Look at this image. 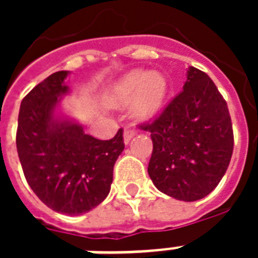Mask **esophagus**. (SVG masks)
<instances>
[{"instance_id":"obj_1","label":"esophagus","mask_w":258,"mask_h":258,"mask_svg":"<svg viewBox=\"0 0 258 258\" xmlns=\"http://www.w3.org/2000/svg\"><path fill=\"white\" fill-rule=\"evenodd\" d=\"M134 135H135V131H134L131 127H125L124 128V134H123V138H124V143L125 145H128L130 141L133 139Z\"/></svg>"}]
</instances>
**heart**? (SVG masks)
Here are the masks:
<instances>
[{
    "mask_svg": "<svg viewBox=\"0 0 258 258\" xmlns=\"http://www.w3.org/2000/svg\"><path fill=\"white\" fill-rule=\"evenodd\" d=\"M167 93V83L159 74L134 71L113 87L107 97L109 104H120L134 97L133 112L137 117H150L158 112Z\"/></svg>",
    "mask_w": 258,
    "mask_h": 258,
    "instance_id": "heart-1",
    "label": "heart"
}]
</instances>
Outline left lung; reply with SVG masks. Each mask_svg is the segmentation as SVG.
I'll use <instances>...</instances> for the list:
<instances>
[{"label":"left lung","mask_w":258,"mask_h":258,"mask_svg":"<svg viewBox=\"0 0 258 258\" xmlns=\"http://www.w3.org/2000/svg\"><path fill=\"white\" fill-rule=\"evenodd\" d=\"M139 128L151 133L150 178L175 200L204 198L228 170L234 145L228 104L212 79L194 67L183 89Z\"/></svg>","instance_id":"obj_1"}]
</instances>
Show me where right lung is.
Listing matches in <instances>:
<instances>
[{
  "label": "right lung",
  "instance_id": "right-lung-1",
  "mask_svg": "<svg viewBox=\"0 0 258 258\" xmlns=\"http://www.w3.org/2000/svg\"><path fill=\"white\" fill-rule=\"evenodd\" d=\"M67 75L54 72L22 99L16 145L34 194L54 212L79 216L108 196L124 141L121 128L112 139L100 141L78 123L54 119L58 97L68 92Z\"/></svg>",
  "mask_w": 258,
  "mask_h": 258
}]
</instances>
